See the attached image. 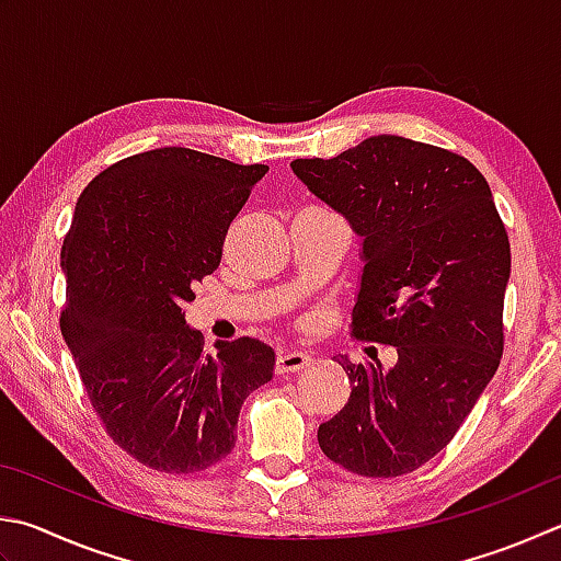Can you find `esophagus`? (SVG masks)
<instances>
[{
	"label": "esophagus",
	"instance_id": "34e87169",
	"mask_svg": "<svg viewBox=\"0 0 561 561\" xmlns=\"http://www.w3.org/2000/svg\"><path fill=\"white\" fill-rule=\"evenodd\" d=\"M313 363V355L311 353H304V351H282L277 355V373H299L307 368V365Z\"/></svg>",
	"mask_w": 561,
	"mask_h": 561
}]
</instances>
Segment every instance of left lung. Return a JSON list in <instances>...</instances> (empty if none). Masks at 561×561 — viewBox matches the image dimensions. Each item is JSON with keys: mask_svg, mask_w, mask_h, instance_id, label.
Segmentation results:
<instances>
[{"mask_svg": "<svg viewBox=\"0 0 561 561\" xmlns=\"http://www.w3.org/2000/svg\"><path fill=\"white\" fill-rule=\"evenodd\" d=\"M291 171L363 238L353 333L394 345L392 368L335 355L348 404L321 451L368 478L410 473L454 439L501 365L511 242L471 161L378 135Z\"/></svg>", "mask_w": 561, "mask_h": 561, "instance_id": "obj_1", "label": "left lung"}]
</instances>
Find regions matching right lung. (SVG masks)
Listing matches in <instances>:
<instances>
[{
	"mask_svg": "<svg viewBox=\"0 0 561 561\" xmlns=\"http://www.w3.org/2000/svg\"><path fill=\"white\" fill-rule=\"evenodd\" d=\"M267 171L164 147L112 164L76 203L60 250V333L110 439L157 471L222 461L242 402L274 375L262 341H216V353H203L183 311Z\"/></svg>",
	"mask_w": 561,
	"mask_h": 561,
	"instance_id": "right-lung-1",
	"label": "right lung"
}]
</instances>
